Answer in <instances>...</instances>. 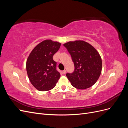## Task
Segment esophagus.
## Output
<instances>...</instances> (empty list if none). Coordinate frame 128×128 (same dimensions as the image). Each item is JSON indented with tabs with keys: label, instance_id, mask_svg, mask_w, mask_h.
Instances as JSON below:
<instances>
[{
	"label": "esophagus",
	"instance_id": "esophagus-1",
	"mask_svg": "<svg viewBox=\"0 0 128 128\" xmlns=\"http://www.w3.org/2000/svg\"><path fill=\"white\" fill-rule=\"evenodd\" d=\"M62 72H63L64 74H66V70H63Z\"/></svg>",
	"mask_w": 128,
	"mask_h": 128
}]
</instances>
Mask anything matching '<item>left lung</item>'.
<instances>
[{"mask_svg":"<svg viewBox=\"0 0 128 128\" xmlns=\"http://www.w3.org/2000/svg\"><path fill=\"white\" fill-rule=\"evenodd\" d=\"M71 55L75 69L66 76L72 86L86 89L94 85L101 74L102 60L98 51L83 40L69 42L64 44Z\"/></svg>","mask_w":128,"mask_h":128,"instance_id":"8db88e82","label":"left lung"}]
</instances>
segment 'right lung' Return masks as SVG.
Segmentation results:
<instances>
[{"label": "right lung", "mask_w": 128, "mask_h": 128, "mask_svg": "<svg viewBox=\"0 0 128 128\" xmlns=\"http://www.w3.org/2000/svg\"><path fill=\"white\" fill-rule=\"evenodd\" d=\"M61 43L45 40L38 44L30 53L26 63L29 79L32 86L40 91L55 87L60 74L56 70V62L53 56L59 50Z\"/></svg>", "instance_id": "add662e5"}]
</instances>
